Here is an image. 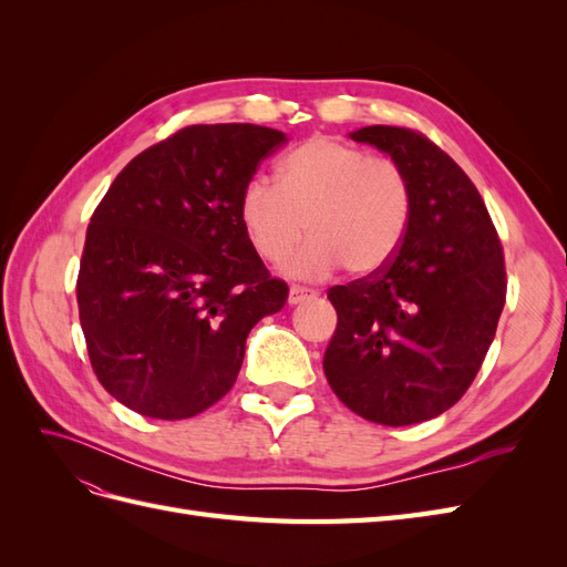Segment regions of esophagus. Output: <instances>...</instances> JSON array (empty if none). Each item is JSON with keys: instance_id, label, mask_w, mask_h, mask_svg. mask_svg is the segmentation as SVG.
<instances>
[{"instance_id": "1", "label": "esophagus", "mask_w": 567, "mask_h": 567, "mask_svg": "<svg viewBox=\"0 0 567 567\" xmlns=\"http://www.w3.org/2000/svg\"><path fill=\"white\" fill-rule=\"evenodd\" d=\"M312 296H315V290L293 284V286H290V290H288V302H290V305H298V302H302V300H307V298H312Z\"/></svg>"}]
</instances>
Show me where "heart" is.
<instances>
[{"mask_svg": "<svg viewBox=\"0 0 567 567\" xmlns=\"http://www.w3.org/2000/svg\"><path fill=\"white\" fill-rule=\"evenodd\" d=\"M414 210L406 169L333 136H312L277 165V184L250 179L238 217L252 250L286 269L323 277L340 265L354 277L381 271L404 244Z\"/></svg>", "mask_w": 567, "mask_h": 567, "instance_id": "1", "label": "heart"}]
</instances>
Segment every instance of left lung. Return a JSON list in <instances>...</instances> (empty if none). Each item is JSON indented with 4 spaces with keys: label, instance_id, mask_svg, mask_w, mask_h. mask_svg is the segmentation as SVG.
I'll return each instance as SVG.
<instances>
[{
    "label": "left lung",
    "instance_id": "obj_1",
    "mask_svg": "<svg viewBox=\"0 0 567 567\" xmlns=\"http://www.w3.org/2000/svg\"><path fill=\"white\" fill-rule=\"evenodd\" d=\"M350 136L406 169L414 210L381 271L329 288L338 326L323 373L367 421H431L485 362L506 302L504 248L475 184L425 134L371 125Z\"/></svg>",
    "mask_w": 567,
    "mask_h": 567
}]
</instances>
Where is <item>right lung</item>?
Returning a JSON list of instances; mask_svg holds the SVG:
<instances>
[{
    "label": "right lung",
    "mask_w": 567,
    "mask_h": 567,
    "mask_svg": "<svg viewBox=\"0 0 567 567\" xmlns=\"http://www.w3.org/2000/svg\"><path fill=\"white\" fill-rule=\"evenodd\" d=\"M286 134L188 125L132 158L90 219L80 326L99 383L136 414L192 419L236 383L246 338L288 286L248 241L238 198Z\"/></svg>",
    "instance_id": "obj_1"
}]
</instances>
